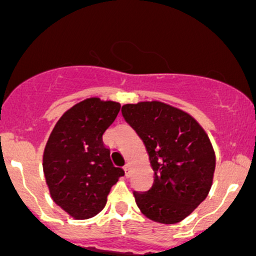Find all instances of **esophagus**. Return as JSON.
<instances>
[{
    "label": "esophagus",
    "instance_id": "1",
    "mask_svg": "<svg viewBox=\"0 0 256 256\" xmlns=\"http://www.w3.org/2000/svg\"><path fill=\"white\" fill-rule=\"evenodd\" d=\"M124 170H125L126 176H128V174H130V164H128V162H126L125 166H124Z\"/></svg>",
    "mask_w": 256,
    "mask_h": 256
}]
</instances>
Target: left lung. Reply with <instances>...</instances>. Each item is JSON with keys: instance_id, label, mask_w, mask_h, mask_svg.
Segmentation results:
<instances>
[{"instance_id": "left-lung-1", "label": "left lung", "mask_w": 256, "mask_h": 256, "mask_svg": "<svg viewBox=\"0 0 256 256\" xmlns=\"http://www.w3.org/2000/svg\"><path fill=\"white\" fill-rule=\"evenodd\" d=\"M121 112L144 141L154 170L151 188L132 192L136 204L151 220H183L213 182L216 154L208 135L190 114L161 102L126 104Z\"/></svg>"}]
</instances>
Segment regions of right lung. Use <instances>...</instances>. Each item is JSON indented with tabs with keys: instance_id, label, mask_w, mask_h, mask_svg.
<instances>
[{
	"instance_id": "right-lung-1",
	"label": "right lung",
	"mask_w": 256,
	"mask_h": 256,
	"mask_svg": "<svg viewBox=\"0 0 256 256\" xmlns=\"http://www.w3.org/2000/svg\"><path fill=\"white\" fill-rule=\"evenodd\" d=\"M120 108L112 100H82L63 114L49 136L43 154L46 182L54 202L73 218L102 212L112 187L125 174L102 142Z\"/></svg>"
}]
</instances>
